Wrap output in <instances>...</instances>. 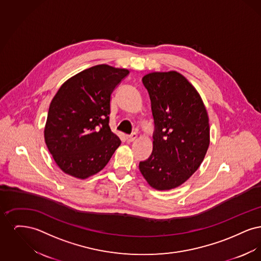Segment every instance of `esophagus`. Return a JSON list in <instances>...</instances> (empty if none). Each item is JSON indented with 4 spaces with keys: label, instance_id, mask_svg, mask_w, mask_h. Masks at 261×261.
I'll use <instances>...</instances> for the list:
<instances>
[{
    "label": "esophagus",
    "instance_id": "esophagus-1",
    "mask_svg": "<svg viewBox=\"0 0 261 261\" xmlns=\"http://www.w3.org/2000/svg\"><path fill=\"white\" fill-rule=\"evenodd\" d=\"M136 138V133H132L131 135H127V136H126V140H127V142H129V143H130V142H133Z\"/></svg>",
    "mask_w": 261,
    "mask_h": 261
}]
</instances>
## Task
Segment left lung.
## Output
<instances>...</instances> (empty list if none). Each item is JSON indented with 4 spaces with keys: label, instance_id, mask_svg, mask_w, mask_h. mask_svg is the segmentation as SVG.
Wrapping results in <instances>:
<instances>
[{
    "label": "left lung",
    "instance_id": "1",
    "mask_svg": "<svg viewBox=\"0 0 261 261\" xmlns=\"http://www.w3.org/2000/svg\"><path fill=\"white\" fill-rule=\"evenodd\" d=\"M154 121L153 148L139 169L153 189L182 185L195 173L210 146L208 115L198 91L177 71L151 72L142 79Z\"/></svg>",
    "mask_w": 261,
    "mask_h": 261
}]
</instances>
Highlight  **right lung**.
<instances>
[{"instance_id": "1", "label": "right lung", "mask_w": 261, "mask_h": 261, "mask_svg": "<svg viewBox=\"0 0 261 261\" xmlns=\"http://www.w3.org/2000/svg\"><path fill=\"white\" fill-rule=\"evenodd\" d=\"M129 74L99 64L66 80L50 101L45 142L58 166L79 179L99 172L121 141L110 127L111 96Z\"/></svg>"}]
</instances>
